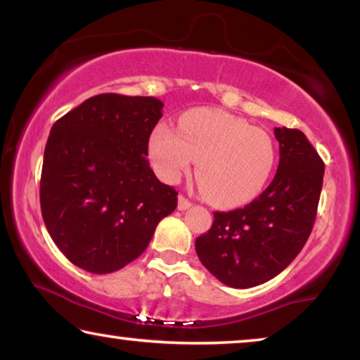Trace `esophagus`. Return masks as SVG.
Masks as SVG:
<instances>
[{
    "mask_svg": "<svg viewBox=\"0 0 360 360\" xmlns=\"http://www.w3.org/2000/svg\"><path fill=\"white\" fill-rule=\"evenodd\" d=\"M190 206H191V201L186 200L184 195H180V196H179V210H180V211H185V210H188Z\"/></svg>",
    "mask_w": 360,
    "mask_h": 360,
    "instance_id": "obj_1",
    "label": "esophagus"
}]
</instances>
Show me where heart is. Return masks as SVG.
Segmentation results:
<instances>
[{
  "label": "heart",
  "instance_id": "obj_1",
  "mask_svg": "<svg viewBox=\"0 0 360 360\" xmlns=\"http://www.w3.org/2000/svg\"><path fill=\"white\" fill-rule=\"evenodd\" d=\"M179 129L155 126L149 141L152 165L165 181H179L198 160L196 179L210 203L233 208L262 193L277 164V146L269 132L208 108L185 112Z\"/></svg>",
  "mask_w": 360,
  "mask_h": 360
}]
</instances>
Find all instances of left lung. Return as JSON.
<instances>
[{"mask_svg": "<svg viewBox=\"0 0 360 360\" xmlns=\"http://www.w3.org/2000/svg\"><path fill=\"white\" fill-rule=\"evenodd\" d=\"M280 162L272 184L244 208L216 211L208 233L195 240L201 264L219 282L250 288L274 278L311 234L324 164L298 129L275 127Z\"/></svg>", "mask_w": 360, "mask_h": 360, "instance_id": "obj_1", "label": "left lung"}]
</instances>
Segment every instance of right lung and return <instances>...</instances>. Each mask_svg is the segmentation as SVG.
I'll return each instance as SVG.
<instances>
[{
	"instance_id": "right-lung-1",
	"label": "right lung",
	"mask_w": 360,
	"mask_h": 360,
	"mask_svg": "<svg viewBox=\"0 0 360 360\" xmlns=\"http://www.w3.org/2000/svg\"><path fill=\"white\" fill-rule=\"evenodd\" d=\"M164 103L103 93L52 126L41 175L44 223L62 254L86 272L111 274L139 257L176 208L146 159Z\"/></svg>"
}]
</instances>
